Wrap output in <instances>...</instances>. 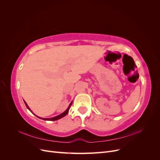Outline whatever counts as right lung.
<instances>
[{
  "label": "right lung",
  "instance_id": "right-lung-1",
  "mask_svg": "<svg viewBox=\"0 0 160 160\" xmlns=\"http://www.w3.org/2000/svg\"><path fill=\"white\" fill-rule=\"evenodd\" d=\"M24 102H25V105H26V107L27 108V109L29 110V111H31V112H32V111L31 110V109L28 108V105L27 104V103L25 102V101H24ZM72 101H71V103L69 104V107H68V108H67L63 113H61V114H60V115H57V116H56V117H54V118H39V117H38V116H37V118H40V119H43V120H45V121H56V120H57V119H61V118H63V117H65V116L68 113V112H69V109H70V108H71V105H72Z\"/></svg>",
  "mask_w": 160,
  "mask_h": 160
}]
</instances>
